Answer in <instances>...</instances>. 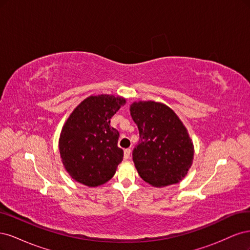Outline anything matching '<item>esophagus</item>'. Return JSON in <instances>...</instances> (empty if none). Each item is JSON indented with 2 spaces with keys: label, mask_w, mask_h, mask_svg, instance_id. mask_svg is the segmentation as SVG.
Returning a JSON list of instances; mask_svg holds the SVG:
<instances>
[{
  "label": "esophagus",
  "mask_w": 250,
  "mask_h": 250,
  "mask_svg": "<svg viewBox=\"0 0 250 250\" xmlns=\"http://www.w3.org/2000/svg\"><path fill=\"white\" fill-rule=\"evenodd\" d=\"M130 153H131L130 149H125L124 150V158H125V160H128V158H129Z\"/></svg>",
  "instance_id": "1"
}]
</instances>
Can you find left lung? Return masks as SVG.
Returning <instances> with one entry per match:
<instances>
[{
  "mask_svg": "<svg viewBox=\"0 0 250 250\" xmlns=\"http://www.w3.org/2000/svg\"><path fill=\"white\" fill-rule=\"evenodd\" d=\"M129 110L140 131L132 153L139 175L156 188L178 184L194 158V145L186 126L173 109L161 102H133Z\"/></svg>",
  "mask_w": 250,
  "mask_h": 250,
  "instance_id": "1",
  "label": "left lung"
}]
</instances>
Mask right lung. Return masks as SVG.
Returning <instances> with one entry per match:
<instances>
[{
    "instance_id": "obj_1",
    "label": "right lung",
    "mask_w": 250,
    "mask_h": 250,
    "mask_svg": "<svg viewBox=\"0 0 250 250\" xmlns=\"http://www.w3.org/2000/svg\"><path fill=\"white\" fill-rule=\"evenodd\" d=\"M125 103L121 96H89L65 121L58 147L63 167L75 181L95 188L115 175L124 152L110 119Z\"/></svg>"
}]
</instances>
